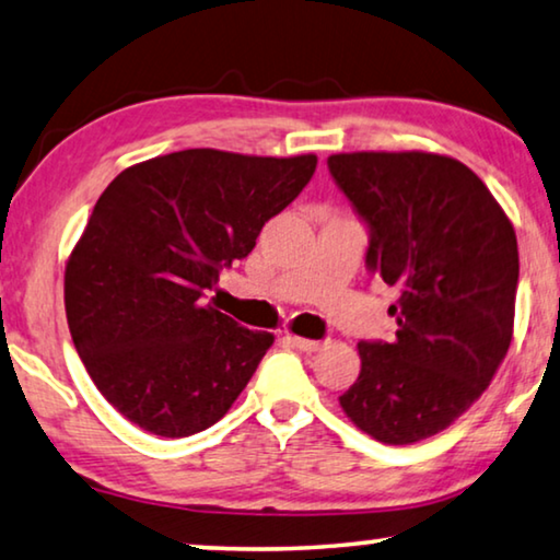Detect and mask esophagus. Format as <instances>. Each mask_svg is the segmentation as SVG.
<instances>
[{
	"label": "esophagus",
	"mask_w": 560,
	"mask_h": 560,
	"mask_svg": "<svg viewBox=\"0 0 560 560\" xmlns=\"http://www.w3.org/2000/svg\"><path fill=\"white\" fill-rule=\"evenodd\" d=\"M291 347L302 349V352H319L324 347V341H316V339H304V337H289Z\"/></svg>",
	"instance_id": "34e87169"
}]
</instances>
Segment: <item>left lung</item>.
<instances>
[{
	"instance_id": "left-lung-1",
	"label": "left lung",
	"mask_w": 560,
	"mask_h": 560,
	"mask_svg": "<svg viewBox=\"0 0 560 560\" xmlns=\"http://www.w3.org/2000/svg\"><path fill=\"white\" fill-rule=\"evenodd\" d=\"M327 165L370 233L366 269L399 289L395 339L360 341L362 372L339 405L374 440L410 445L450 428L503 362L518 241L455 158L339 153Z\"/></svg>"
}]
</instances>
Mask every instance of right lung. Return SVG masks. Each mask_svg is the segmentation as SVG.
<instances>
[{"label": "right lung", "instance_id": "right-lung-1", "mask_svg": "<svg viewBox=\"0 0 560 560\" xmlns=\"http://www.w3.org/2000/svg\"><path fill=\"white\" fill-rule=\"evenodd\" d=\"M314 171L316 155L194 148L132 165L97 198L67 261V324L95 387L132 424L188 438L236 402L273 337L206 294Z\"/></svg>", "mask_w": 560, "mask_h": 560}]
</instances>
